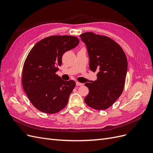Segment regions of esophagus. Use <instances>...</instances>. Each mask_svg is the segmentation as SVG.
I'll use <instances>...</instances> for the list:
<instances>
[{"mask_svg": "<svg viewBox=\"0 0 153 153\" xmlns=\"http://www.w3.org/2000/svg\"><path fill=\"white\" fill-rule=\"evenodd\" d=\"M76 86H82V85H83V84H82V83H80V82H76Z\"/></svg>", "mask_w": 153, "mask_h": 153, "instance_id": "1", "label": "esophagus"}]
</instances>
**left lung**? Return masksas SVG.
<instances>
[{"label":"left lung","mask_w":153,"mask_h":153,"mask_svg":"<svg viewBox=\"0 0 153 153\" xmlns=\"http://www.w3.org/2000/svg\"><path fill=\"white\" fill-rule=\"evenodd\" d=\"M86 45L89 68L97 71V80L85 85L89 90L85 103L96 110H105L121 95L128 70L126 55L120 46L108 37L85 32L80 36Z\"/></svg>","instance_id":"obj_1"}]
</instances>
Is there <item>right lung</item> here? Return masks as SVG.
<instances>
[{"label": "right lung", "mask_w": 153, "mask_h": 153, "mask_svg": "<svg viewBox=\"0 0 153 153\" xmlns=\"http://www.w3.org/2000/svg\"><path fill=\"white\" fill-rule=\"evenodd\" d=\"M78 43L75 36H49L37 43L27 55L22 85L32 104L41 112L55 114L66 106L75 82L64 81L55 73L61 66L63 54Z\"/></svg>", "instance_id": "obj_1"}]
</instances>
